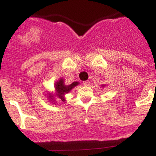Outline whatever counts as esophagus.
<instances>
[{
	"label": "esophagus",
	"instance_id": "34e87169",
	"mask_svg": "<svg viewBox=\"0 0 156 156\" xmlns=\"http://www.w3.org/2000/svg\"><path fill=\"white\" fill-rule=\"evenodd\" d=\"M83 84H84V86H89L90 85V81H85L83 82Z\"/></svg>",
	"mask_w": 156,
	"mask_h": 156
}]
</instances>
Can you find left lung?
Wrapping results in <instances>:
<instances>
[{"instance_id": "1", "label": "left lung", "mask_w": 156, "mask_h": 156, "mask_svg": "<svg viewBox=\"0 0 156 156\" xmlns=\"http://www.w3.org/2000/svg\"><path fill=\"white\" fill-rule=\"evenodd\" d=\"M105 86V84H103V85H102V87H104Z\"/></svg>"}]
</instances>
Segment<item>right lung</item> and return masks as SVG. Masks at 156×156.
Here are the masks:
<instances>
[{"instance_id": "right-lung-1", "label": "right lung", "mask_w": 156, "mask_h": 156, "mask_svg": "<svg viewBox=\"0 0 156 156\" xmlns=\"http://www.w3.org/2000/svg\"><path fill=\"white\" fill-rule=\"evenodd\" d=\"M79 84L78 82L75 81V82H73L72 84H69V85H66L64 84V80L62 78H60L58 81H56L55 83V90H56V95L60 98V100L62 101H65V98H64V95L66 94H68L69 92H70V90H72V88L75 86H77L78 84ZM53 96L50 95L49 96V98L51 100V101L53 100Z\"/></svg>"}]
</instances>
